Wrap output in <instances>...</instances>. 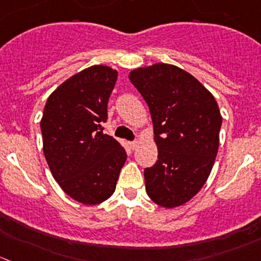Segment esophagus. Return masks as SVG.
<instances>
[{
	"label": "esophagus",
	"instance_id": "esophagus-1",
	"mask_svg": "<svg viewBox=\"0 0 261 261\" xmlns=\"http://www.w3.org/2000/svg\"><path fill=\"white\" fill-rule=\"evenodd\" d=\"M129 147L132 148V150H136V148L138 147V142H137V141H135V142H129Z\"/></svg>",
	"mask_w": 261,
	"mask_h": 261
}]
</instances>
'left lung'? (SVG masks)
<instances>
[{
    "instance_id": "8db88e82",
    "label": "left lung",
    "mask_w": 261,
    "mask_h": 261,
    "mask_svg": "<svg viewBox=\"0 0 261 261\" xmlns=\"http://www.w3.org/2000/svg\"><path fill=\"white\" fill-rule=\"evenodd\" d=\"M129 79L147 102L158 161L145 169L146 192L161 207L185 205L212 173L222 115L212 92L183 69L158 63Z\"/></svg>"
}]
</instances>
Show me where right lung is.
<instances>
[{
    "instance_id": "obj_1",
    "label": "right lung",
    "mask_w": 261,
    "mask_h": 261,
    "mask_svg": "<svg viewBox=\"0 0 261 261\" xmlns=\"http://www.w3.org/2000/svg\"><path fill=\"white\" fill-rule=\"evenodd\" d=\"M116 79L118 71L106 65L74 74L49 95L41 119L52 177L83 205H97L113 195L126 160L124 147L101 125Z\"/></svg>"
}]
</instances>
